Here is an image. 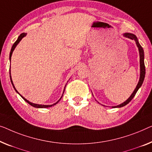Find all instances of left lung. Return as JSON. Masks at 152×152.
Here are the masks:
<instances>
[{
    "label": "left lung",
    "mask_w": 152,
    "mask_h": 152,
    "mask_svg": "<svg viewBox=\"0 0 152 152\" xmlns=\"http://www.w3.org/2000/svg\"><path fill=\"white\" fill-rule=\"evenodd\" d=\"M123 35L126 37L130 38V39L134 40L136 44H137V46L138 47V48H139V56H140V78H139V81L137 84V87H136L135 89H134V91H133L132 95H131V96H130V98L127 99V100L121 104L115 106H112V108H121V107H122V106H126V104H128L130 102L131 100H132V99L135 96V95H136V94H137V91L139 90V88L141 87L142 84V83H143L145 76V63H144V51H143V49H142V46H141V45H140L139 41H138L137 36L134 35V34L129 33H124Z\"/></svg>",
    "instance_id": "left-lung-1"
}]
</instances>
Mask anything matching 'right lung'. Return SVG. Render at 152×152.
<instances>
[{
	"mask_svg": "<svg viewBox=\"0 0 152 152\" xmlns=\"http://www.w3.org/2000/svg\"><path fill=\"white\" fill-rule=\"evenodd\" d=\"M26 35V33H22V34H20V36L19 37H18V39L15 41V42L14 43V44H13V46H12V48H11V52H10V60L11 61V55H12V53H13V50H14V49H15V48L16 47V46L17 45L19 44V42H20V41H21V39H22V38H23L24 37H25V36ZM10 80H11V84H12V85H13V88H14V89L15 90V91H16L18 94L20 95V96L22 97V98L24 99V101H26L27 103L28 104H29L30 105H31L32 106H33V107H35V108H48V107H51V106H54V105H55V104H57L58 102L60 101V99L62 98V97H63V93H64V91H65V87H66V85H65V88H64V91H63V95H62V96L61 97V98L58 99V100L56 102V103H54V104H51V105H42V104H34V103H32V102H29L28 100H27V99H26V98H24L23 96H21V95H20L19 93H18V91L16 90V89H15V87H14V85H13V81H12V79H11V72H10Z\"/></svg>",
	"mask_w": 152,
	"mask_h": 152,
	"instance_id": "right-lung-1",
	"label": "right lung"
}]
</instances>
